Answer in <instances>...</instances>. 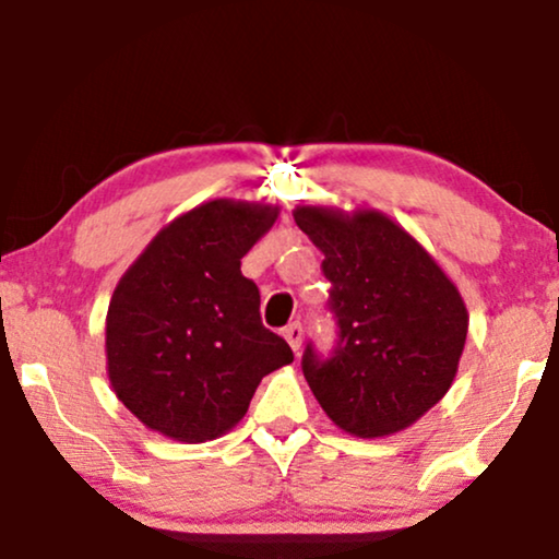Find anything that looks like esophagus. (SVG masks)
I'll list each match as a JSON object with an SVG mask.
<instances>
[{
    "label": "esophagus",
    "instance_id": "1",
    "mask_svg": "<svg viewBox=\"0 0 559 559\" xmlns=\"http://www.w3.org/2000/svg\"><path fill=\"white\" fill-rule=\"evenodd\" d=\"M284 336H286L288 346H292L294 352H299V346H301V338H305V329H301V323H292V325H286Z\"/></svg>",
    "mask_w": 559,
    "mask_h": 559
}]
</instances>
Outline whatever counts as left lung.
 <instances>
[{
	"instance_id": "8db88e82",
	"label": "left lung",
	"mask_w": 559,
	"mask_h": 559,
	"mask_svg": "<svg viewBox=\"0 0 559 559\" xmlns=\"http://www.w3.org/2000/svg\"><path fill=\"white\" fill-rule=\"evenodd\" d=\"M325 254L338 344L301 357L307 383L338 428L360 439L413 426L452 386L467 336L457 286L400 223L378 210H294Z\"/></svg>"
}]
</instances>
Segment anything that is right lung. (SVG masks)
I'll return each instance as SVG.
<instances>
[{
  "instance_id": "1",
  "label": "right lung",
  "mask_w": 559,
  "mask_h": 559,
  "mask_svg": "<svg viewBox=\"0 0 559 559\" xmlns=\"http://www.w3.org/2000/svg\"><path fill=\"white\" fill-rule=\"evenodd\" d=\"M278 207L213 199L178 215L115 286L105 323L110 386L152 431L199 444L247 415L254 389L294 360L260 320L241 258Z\"/></svg>"
}]
</instances>
